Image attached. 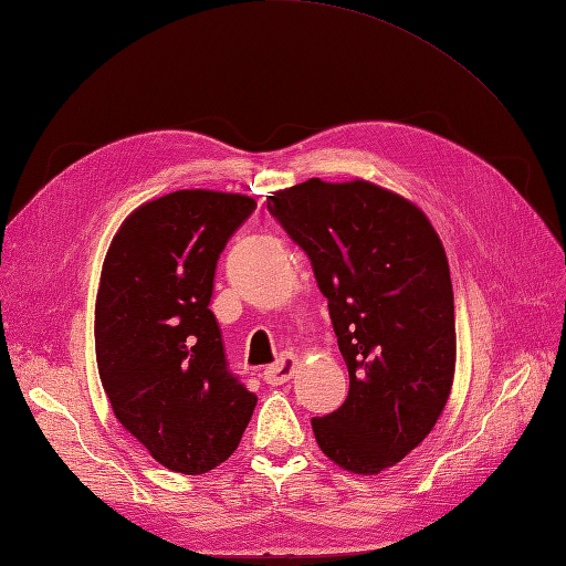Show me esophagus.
Returning <instances> with one entry per match:
<instances>
[{"mask_svg": "<svg viewBox=\"0 0 566 566\" xmlns=\"http://www.w3.org/2000/svg\"><path fill=\"white\" fill-rule=\"evenodd\" d=\"M297 370V358L293 354H283L276 364H271L264 368V382L271 385V387H279L283 382H287L290 378H293Z\"/></svg>", "mask_w": 566, "mask_h": 566, "instance_id": "esophagus-1", "label": "esophagus"}]
</instances>
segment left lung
I'll return each mask as SVG.
<instances>
[{
    "mask_svg": "<svg viewBox=\"0 0 566 566\" xmlns=\"http://www.w3.org/2000/svg\"><path fill=\"white\" fill-rule=\"evenodd\" d=\"M328 300L349 394L312 418L339 468L378 474L432 432L455 370L447 252L413 202L368 181L310 179L266 196Z\"/></svg>",
    "mask_w": 566,
    "mask_h": 566,
    "instance_id": "8db88e82",
    "label": "left lung"
}]
</instances>
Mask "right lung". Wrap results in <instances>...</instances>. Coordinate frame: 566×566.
Returning a JSON list of instances; mask_svg holds the SVG:
<instances>
[{"mask_svg":"<svg viewBox=\"0 0 566 566\" xmlns=\"http://www.w3.org/2000/svg\"><path fill=\"white\" fill-rule=\"evenodd\" d=\"M256 202L175 191L134 210L106 252L96 364L115 418L160 465L202 474L241 443L256 403L210 310L214 271Z\"/></svg>","mask_w":566,"mask_h":566,"instance_id":"1","label":"right lung"}]
</instances>
